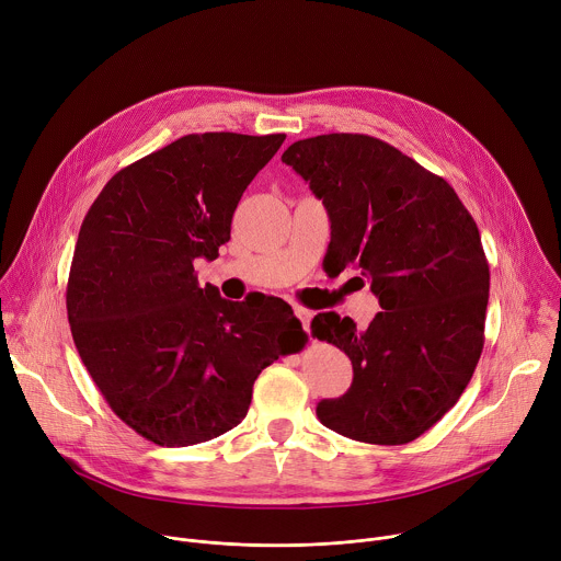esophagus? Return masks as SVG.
<instances>
[{
    "label": "esophagus",
    "instance_id": "esophagus-1",
    "mask_svg": "<svg viewBox=\"0 0 561 561\" xmlns=\"http://www.w3.org/2000/svg\"><path fill=\"white\" fill-rule=\"evenodd\" d=\"M312 310H308V308H301V306H297L295 308V317L299 319V322H301V327H304V331L306 333H310V319H312Z\"/></svg>",
    "mask_w": 561,
    "mask_h": 561
}]
</instances>
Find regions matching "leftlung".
I'll use <instances>...</instances> for the list:
<instances>
[{
    "label": "left lung",
    "instance_id": "left-lung-1",
    "mask_svg": "<svg viewBox=\"0 0 561 561\" xmlns=\"http://www.w3.org/2000/svg\"><path fill=\"white\" fill-rule=\"evenodd\" d=\"M282 162L327 206L337 266L362 268L381 306L364 331L314 314L312 337L353 364L351 388L317 417L357 442L409 444L457 404L484 348L491 273L477 224L446 180L370 135L299 139Z\"/></svg>",
    "mask_w": 561,
    "mask_h": 561
}]
</instances>
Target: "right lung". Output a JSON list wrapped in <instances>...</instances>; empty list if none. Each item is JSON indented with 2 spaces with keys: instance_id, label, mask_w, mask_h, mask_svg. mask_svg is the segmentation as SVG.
I'll return each mask as SVG.
<instances>
[{
  "instance_id": "right-lung-1",
  "label": "right lung",
  "mask_w": 561,
  "mask_h": 561,
  "mask_svg": "<svg viewBox=\"0 0 561 561\" xmlns=\"http://www.w3.org/2000/svg\"><path fill=\"white\" fill-rule=\"evenodd\" d=\"M286 135H184L115 173L72 253V342L113 413L157 446L224 435L249 413L257 375L306 333L277 297L228 301L199 288L232 213Z\"/></svg>"
}]
</instances>
